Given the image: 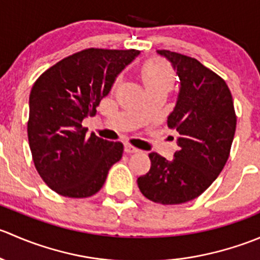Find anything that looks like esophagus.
Here are the masks:
<instances>
[{"label":"esophagus","mask_w":260,"mask_h":260,"mask_svg":"<svg viewBox=\"0 0 260 260\" xmlns=\"http://www.w3.org/2000/svg\"><path fill=\"white\" fill-rule=\"evenodd\" d=\"M138 149L136 148V147H133L132 145H129V143H125L124 145V152L125 153H135V152H137Z\"/></svg>","instance_id":"1"}]
</instances>
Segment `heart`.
<instances>
[{
	"label": "heart",
	"instance_id": "b5f03b06",
	"mask_svg": "<svg viewBox=\"0 0 260 260\" xmlns=\"http://www.w3.org/2000/svg\"><path fill=\"white\" fill-rule=\"evenodd\" d=\"M138 78L146 93H170L176 84V74L169 62L158 57L146 60L138 67Z\"/></svg>",
	"mask_w": 260,
	"mask_h": 260
}]
</instances>
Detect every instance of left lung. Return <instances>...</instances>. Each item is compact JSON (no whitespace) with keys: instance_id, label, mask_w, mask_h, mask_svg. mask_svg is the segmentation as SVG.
<instances>
[{"instance_id":"1","label":"left lung","mask_w":260,"mask_h":260,"mask_svg":"<svg viewBox=\"0 0 260 260\" xmlns=\"http://www.w3.org/2000/svg\"><path fill=\"white\" fill-rule=\"evenodd\" d=\"M177 70L181 88L167 125L179 133L174 158L149 153L151 169L137 179L143 196L176 205L200 196L216 180L230 154L237 115L222 78L199 60L170 50H157Z\"/></svg>"}]
</instances>
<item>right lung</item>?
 Wrapping results in <instances>:
<instances>
[{
	"label": "right lung",
	"mask_w": 260,
	"mask_h": 260,
	"mask_svg": "<svg viewBox=\"0 0 260 260\" xmlns=\"http://www.w3.org/2000/svg\"><path fill=\"white\" fill-rule=\"evenodd\" d=\"M140 51L85 49L60 60L35 81L30 93L27 137L36 170L59 195L83 199L98 192L123 145L81 125L108 95L117 75Z\"/></svg>",
	"instance_id": "obj_1"
}]
</instances>
